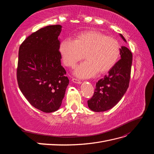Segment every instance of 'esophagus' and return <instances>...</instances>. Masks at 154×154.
I'll use <instances>...</instances> for the list:
<instances>
[{
    "label": "esophagus",
    "mask_w": 154,
    "mask_h": 154,
    "mask_svg": "<svg viewBox=\"0 0 154 154\" xmlns=\"http://www.w3.org/2000/svg\"><path fill=\"white\" fill-rule=\"evenodd\" d=\"M72 81L74 83H77V84H81V83H82V82L80 80H78V79H76V78H72Z\"/></svg>",
    "instance_id": "1"
}]
</instances>
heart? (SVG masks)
I'll return each mask as SVG.
<instances>
[{
	"mask_svg": "<svg viewBox=\"0 0 154 154\" xmlns=\"http://www.w3.org/2000/svg\"><path fill=\"white\" fill-rule=\"evenodd\" d=\"M59 51L63 64L71 68L75 67L85 54L86 60L76 68L74 74L88 78L97 72H108L115 66L119 57L120 45L113 37L96 30H88L79 32L74 40H63Z\"/></svg>",
	"mask_w": 154,
	"mask_h": 154,
	"instance_id": "b5f03b06",
	"label": "heart"
}]
</instances>
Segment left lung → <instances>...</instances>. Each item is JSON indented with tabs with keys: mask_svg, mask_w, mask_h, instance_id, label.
<instances>
[{
	"mask_svg": "<svg viewBox=\"0 0 154 154\" xmlns=\"http://www.w3.org/2000/svg\"><path fill=\"white\" fill-rule=\"evenodd\" d=\"M122 38L127 42L123 36ZM121 59L96 83L94 95L88 100V106L94 112H103L114 107L122 100L129 85L132 54L127 48L120 49Z\"/></svg>",
	"mask_w": 154,
	"mask_h": 154,
	"instance_id": "8db88e82",
	"label": "left lung"
}]
</instances>
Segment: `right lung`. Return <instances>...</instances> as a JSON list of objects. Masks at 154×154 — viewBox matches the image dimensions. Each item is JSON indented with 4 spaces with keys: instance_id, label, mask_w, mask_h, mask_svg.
Returning <instances> with one entry per match:
<instances>
[{
    "instance_id": "1",
    "label": "right lung",
    "mask_w": 154,
    "mask_h": 154,
    "mask_svg": "<svg viewBox=\"0 0 154 154\" xmlns=\"http://www.w3.org/2000/svg\"><path fill=\"white\" fill-rule=\"evenodd\" d=\"M62 27L40 29L23 42L18 51V87L32 106L46 113L60 109L69 82L59 51Z\"/></svg>"
}]
</instances>
